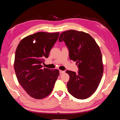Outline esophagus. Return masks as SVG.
Wrapping results in <instances>:
<instances>
[{
	"label": "esophagus",
	"mask_w": 120,
	"mask_h": 120,
	"mask_svg": "<svg viewBox=\"0 0 120 120\" xmlns=\"http://www.w3.org/2000/svg\"><path fill=\"white\" fill-rule=\"evenodd\" d=\"M59 72H60V74H63V73H64L65 71H63V70H60Z\"/></svg>",
	"instance_id": "obj_1"
}]
</instances>
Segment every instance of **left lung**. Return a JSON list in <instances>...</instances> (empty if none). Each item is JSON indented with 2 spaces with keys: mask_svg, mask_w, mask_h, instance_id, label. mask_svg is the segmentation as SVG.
<instances>
[{
  "mask_svg": "<svg viewBox=\"0 0 120 120\" xmlns=\"http://www.w3.org/2000/svg\"><path fill=\"white\" fill-rule=\"evenodd\" d=\"M62 41L68 48L70 59L76 61L79 68L78 74L66 71L70 77L68 92L76 98H88L96 90L104 71L100 49L92 36L82 31L62 32L59 41Z\"/></svg>",
  "mask_w": 120,
  "mask_h": 120,
  "instance_id": "1",
  "label": "left lung"
}]
</instances>
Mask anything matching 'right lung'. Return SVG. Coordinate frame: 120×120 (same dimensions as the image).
Returning a JSON list of instances; mask_svg holds the SVG:
<instances>
[{
    "label": "right lung",
    "mask_w": 120,
    "mask_h": 120,
    "mask_svg": "<svg viewBox=\"0 0 120 120\" xmlns=\"http://www.w3.org/2000/svg\"><path fill=\"white\" fill-rule=\"evenodd\" d=\"M59 33L38 32L23 38L16 50L14 69L19 84L30 96L42 99L51 94L59 75L58 69L42 68Z\"/></svg>",
    "instance_id": "add662e5"
}]
</instances>
